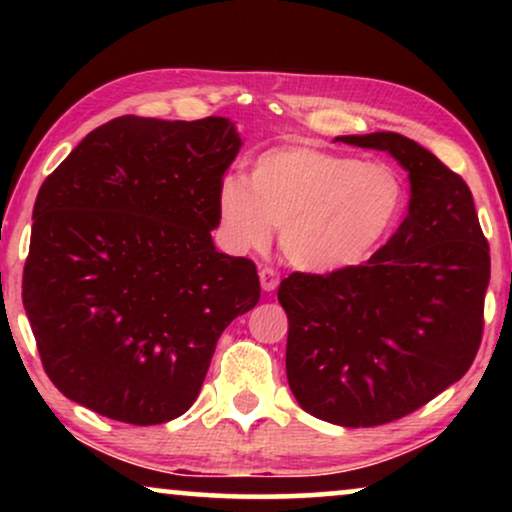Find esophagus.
<instances>
[{"label":"esophagus","mask_w":512,"mask_h":512,"mask_svg":"<svg viewBox=\"0 0 512 512\" xmlns=\"http://www.w3.org/2000/svg\"><path fill=\"white\" fill-rule=\"evenodd\" d=\"M258 277H261L263 291H275L279 286V272L272 268H261L258 270Z\"/></svg>","instance_id":"obj_1"}]
</instances>
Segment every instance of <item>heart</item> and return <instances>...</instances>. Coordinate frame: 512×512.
Returning a JSON list of instances; mask_svg holds the SVG:
<instances>
[{
	"instance_id": "b5f03b06",
	"label": "heart",
	"mask_w": 512,
	"mask_h": 512,
	"mask_svg": "<svg viewBox=\"0 0 512 512\" xmlns=\"http://www.w3.org/2000/svg\"><path fill=\"white\" fill-rule=\"evenodd\" d=\"M216 205L235 247L261 251L279 228L286 261L307 272H340L366 263L389 240L405 209V181L380 160L284 144L251 163L249 184L223 177Z\"/></svg>"
}]
</instances>
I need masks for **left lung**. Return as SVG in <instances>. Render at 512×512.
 I'll use <instances>...</instances> for the list:
<instances>
[{"instance_id":"1","label":"left lung","mask_w":512,"mask_h":512,"mask_svg":"<svg viewBox=\"0 0 512 512\" xmlns=\"http://www.w3.org/2000/svg\"><path fill=\"white\" fill-rule=\"evenodd\" d=\"M338 142L389 151L410 172V212L366 263L282 279L286 377L310 415L380 426L471 368L485 328L489 244L471 188L424 146L396 132Z\"/></svg>"}]
</instances>
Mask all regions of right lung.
Masks as SVG:
<instances>
[{
	"instance_id": "obj_1",
	"label": "right lung",
	"mask_w": 512,
	"mask_h": 512,
	"mask_svg": "<svg viewBox=\"0 0 512 512\" xmlns=\"http://www.w3.org/2000/svg\"><path fill=\"white\" fill-rule=\"evenodd\" d=\"M240 146L221 116H121L41 184L23 305L67 398L135 426L170 422L198 398L216 340L261 298L254 261L212 242Z\"/></svg>"
}]
</instances>
